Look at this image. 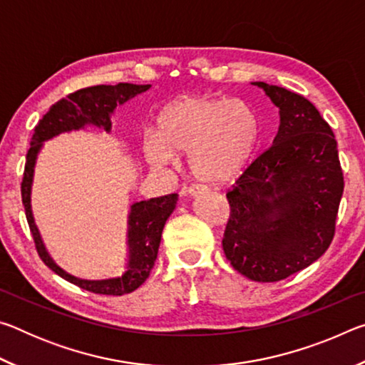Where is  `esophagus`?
Returning <instances> with one entry per match:
<instances>
[{
	"label": "esophagus",
	"instance_id": "esophagus-1",
	"mask_svg": "<svg viewBox=\"0 0 365 365\" xmlns=\"http://www.w3.org/2000/svg\"><path fill=\"white\" fill-rule=\"evenodd\" d=\"M206 191H207L206 187H201V185H193V187L185 188V190H183V195H188V196H191V197H195V196H197V195L206 193Z\"/></svg>",
	"mask_w": 365,
	"mask_h": 365
}]
</instances>
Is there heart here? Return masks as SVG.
I'll return each mask as SVG.
<instances>
[{"label":"heart","instance_id":"1","mask_svg":"<svg viewBox=\"0 0 365 365\" xmlns=\"http://www.w3.org/2000/svg\"><path fill=\"white\" fill-rule=\"evenodd\" d=\"M158 138L143 145L148 163L163 168L175 154H188L196 178L224 183L238 177L261 137L256 110L228 98L190 96L169 104L158 117Z\"/></svg>","mask_w":365,"mask_h":365}]
</instances>
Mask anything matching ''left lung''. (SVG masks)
I'll use <instances>...</instances> for the list:
<instances>
[{"label": "left lung", "mask_w": 365, "mask_h": 365, "mask_svg": "<svg viewBox=\"0 0 365 365\" xmlns=\"http://www.w3.org/2000/svg\"><path fill=\"white\" fill-rule=\"evenodd\" d=\"M280 109L274 145L252 160L232 190L222 248L255 282H279L306 269L335 237L344 178L329 123L304 96L264 82Z\"/></svg>", "instance_id": "1"}]
</instances>
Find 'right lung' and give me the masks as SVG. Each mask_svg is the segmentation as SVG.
I'll return each instance as SVG.
<instances>
[{
	"instance_id": "add662e5",
	"label": "right lung",
	"mask_w": 365,
	"mask_h": 365,
	"mask_svg": "<svg viewBox=\"0 0 365 365\" xmlns=\"http://www.w3.org/2000/svg\"><path fill=\"white\" fill-rule=\"evenodd\" d=\"M150 88V85L135 83H117V85H96L86 86L67 95L64 100L58 101L49 108L48 113L41 117L35 127L30 148L27 153L26 169L21 183L22 205L26 207V217L32 232L36 252L54 274L63 277L64 280L73 283L86 292L96 294L122 296L132 293L143 283L158 257V250L160 245V235L165 225V220L174 212L177 206L178 195L172 193L168 196L153 197L148 201H140L132 205L130 215H128V248H130V259H128L127 272L119 279L109 280H82L69 275L56 264L43 246L40 233L36 230L32 209H30V187H32L34 165L36 154H38L43 141L56 135L69 130H78L86 123H93L96 127H103L104 130H110V113L117 108V104H123L135 95L143 93Z\"/></svg>"
}]
</instances>
